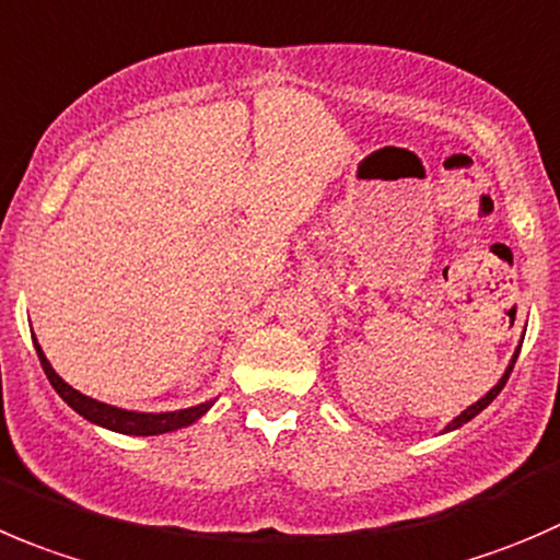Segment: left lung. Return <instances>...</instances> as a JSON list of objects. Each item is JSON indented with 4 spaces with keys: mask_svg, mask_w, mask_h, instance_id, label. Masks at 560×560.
Instances as JSON below:
<instances>
[{
    "mask_svg": "<svg viewBox=\"0 0 560 560\" xmlns=\"http://www.w3.org/2000/svg\"><path fill=\"white\" fill-rule=\"evenodd\" d=\"M517 355H520V350H517V352H514V358H512V363H509L506 374H503V377H501V380H498V385H495V388H492V390H490V394H487V396H481V399H479V401H476V405H470V407H468V410H463V412H459V416H457V418H454L452 424H448V427H446V432H452V430H457V427L468 424L470 418H474V416H479V412H481V410H485V407H487V405H490V401H492V399H495V396H498V394H501V390H503V385H506V380H509V374H512V369H514V361H517Z\"/></svg>",
    "mask_w": 560,
    "mask_h": 560,
    "instance_id": "1",
    "label": "left lung"
}]
</instances>
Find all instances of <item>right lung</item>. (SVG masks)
<instances>
[{
  "label": "right lung",
  "mask_w": 560,
  "mask_h": 560,
  "mask_svg": "<svg viewBox=\"0 0 560 560\" xmlns=\"http://www.w3.org/2000/svg\"><path fill=\"white\" fill-rule=\"evenodd\" d=\"M35 350H37V358H40V366L43 372H46L48 383L54 385V390H57V394L62 396V399L79 412V416H84L86 421H92V424L97 427H106V430L112 432H119V435H164V432L194 424V421L202 418L205 412L210 410V405H213V401H205V405L188 407V410H175V412H133V410H122V407L103 405V401L90 399V396L70 388V385L54 372L51 363L46 361V355H43L37 341H35Z\"/></svg>",
  "instance_id": "right-lung-1"
}]
</instances>
